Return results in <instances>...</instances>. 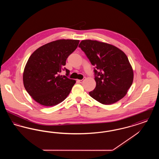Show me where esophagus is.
<instances>
[{
	"label": "esophagus",
	"instance_id": "obj_1",
	"mask_svg": "<svg viewBox=\"0 0 159 159\" xmlns=\"http://www.w3.org/2000/svg\"><path fill=\"white\" fill-rule=\"evenodd\" d=\"M84 80V78H83V79H82V80H77V82H78L79 83H82Z\"/></svg>",
	"mask_w": 159,
	"mask_h": 159
}]
</instances>
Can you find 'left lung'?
Wrapping results in <instances>:
<instances>
[{
	"instance_id": "8db88e82",
	"label": "left lung",
	"mask_w": 159,
	"mask_h": 159,
	"mask_svg": "<svg viewBox=\"0 0 159 159\" xmlns=\"http://www.w3.org/2000/svg\"><path fill=\"white\" fill-rule=\"evenodd\" d=\"M79 47L95 67L96 87L89 92L91 97L105 105L123 98L134 79L126 54L114 46L97 40H82Z\"/></svg>"
}]
</instances>
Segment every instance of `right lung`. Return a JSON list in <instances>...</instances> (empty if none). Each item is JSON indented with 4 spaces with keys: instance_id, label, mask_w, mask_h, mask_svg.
Listing matches in <instances>:
<instances>
[{
    "instance_id": "add662e5",
    "label": "right lung",
    "mask_w": 159,
    "mask_h": 159,
    "mask_svg": "<svg viewBox=\"0 0 159 159\" xmlns=\"http://www.w3.org/2000/svg\"><path fill=\"white\" fill-rule=\"evenodd\" d=\"M79 40L62 39L48 43L31 55L23 73V83L31 97L41 105L50 107L67 98L76 80L68 78L70 70L64 67L68 56ZM66 70V75L59 73Z\"/></svg>"
}]
</instances>
